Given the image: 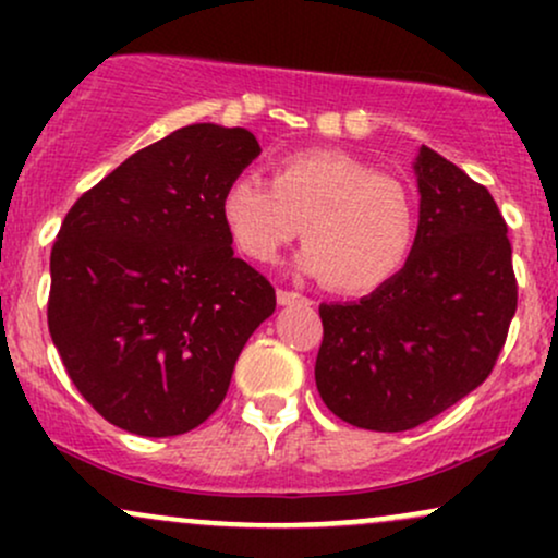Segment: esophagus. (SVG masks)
I'll return each mask as SVG.
<instances>
[{
  "label": "esophagus",
  "instance_id": "1",
  "mask_svg": "<svg viewBox=\"0 0 558 558\" xmlns=\"http://www.w3.org/2000/svg\"><path fill=\"white\" fill-rule=\"evenodd\" d=\"M296 301H306L301 293L296 291H283V288H278V304L280 306H288V304H296Z\"/></svg>",
  "mask_w": 558,
  "mask_h": 558
}]
</instances>
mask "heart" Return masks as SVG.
Returning <instances> with one entry per match:
<instances>
[{"mask_svg": "<svg viewBox=\"0 0 558 558\" xmlns=\"http://www.w3.org/2000/svg\"><path fill=\"white\" fill-rule=\"evenodd\" d=\"M228 235L248 259L267 262L299 239V267L343 293H369L403 270L417 241V202L399 178L332 149L283 155L265 181L230 178L220 196Z\"/></svg>", "mask_w": 558, "mask_h": 558, "instance_id": "b5f03b06", "label": "heart"}]
</instances>
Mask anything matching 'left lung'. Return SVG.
I'll return each mask as SVG.
<instances>
[{
    "instance_id": "obj_1",
    "label": "left lung",
    "mask_w": 558,
    "mask_h": 558,
    "mask_svg": "<svg viewBox=\"0 0 558 558\" xmlns=\"http://www.w3.org/2000/svg\"><path fill=\"white\" fill-rule=\"evenodd\" d=\"M414 175L420 226L403 270L360 301L319 304L317 390L364 430H412L472 393L517 312L511 243L488 189L427 146Z\"/></svg>"
}]
</instances>
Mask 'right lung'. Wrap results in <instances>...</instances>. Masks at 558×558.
Returning a JSON list of instances; mask_svg holds the SVG:
<instances>
[{
	"label": "right lung",
	"mask_w": 558,
	"mask_h": 558,
	"mask_svg": "<svg viewBox=\"0 0 558 558\" xmlns=\"http://www.w3.org/2000/svg\"><path fill=\"white\" fill-rule=\"evenodd\" d=\"M259 151L246 128H178L70 207L49 262V332L112 425L146 438L194 430L275 312L270 280L233 257L220 217L228 181Z\"/></svg>",
	"instance_id": "obj_1"
}]
</instances>
